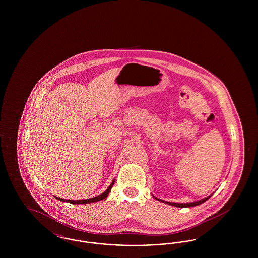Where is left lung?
<instances>
[{"instance_id": "1", "label": "left lung", "mask_w": 258, "mask_h": 258, "mask_svg": "<svg viewBox=\"0 0 258 258\" xmlns=\"http://www.w3.org/2000/svg\"><path fill=\"white\" fill-rule=\"evenodd\" d=\"M211 197H212V196H209L208 197H206V198H204V199H202V200L196 201V202H191V203H171V202L162 201V200H160V201H162V202H164V203H167V204L172 205V206H175V207H181V208H185V207H194V206H197V205H199V204H202L203 202L207 201L209 198H210ZM155 198H156V197H155ZM156 199H158V198H156ZM158 200H160V199H158Z\"/></svg>"}]
</instances>
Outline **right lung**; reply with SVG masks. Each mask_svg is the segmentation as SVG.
<instances>
[{"label": "right lung", "instance_id": "1", "mask_svg": "<svg viewBox=\"0 0 258 258\" xmlns=\"http://www.w3.org/2000/svg\"><path fill=\"white\" fill-rule=\"evenodd\" d=\"M114 182H115V181H112V183H111L110 185H109V187H108L103 194H101L100 196H98V197H93V198L82 199V200H69V199H62V198H60V197H56V198L59 199L60 201H63V202L66 201V202H70V203H73V204H88V203L97 202V201H99V200L104 199L105 197H108V194H109V191H110L111 188H112V186H113V184H114Z\"/></svg>", "mask_w": 258, "mask_h": 258}]
</instances>
